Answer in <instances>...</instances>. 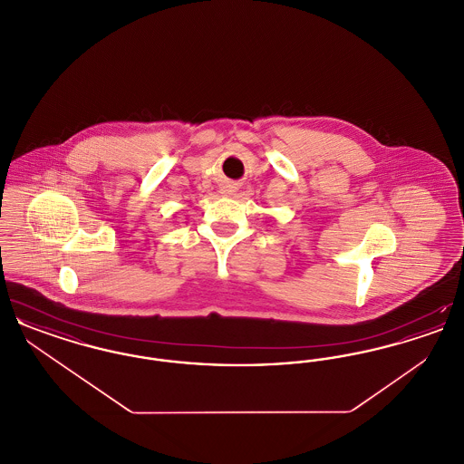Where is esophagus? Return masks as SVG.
Here are the masks:
<instances>
[{
    "mask_svg": "<svg viewBox=\"0 0 464 464\" xmlns=\"http://www.w3.org/2000/svg\"><path fill=\"white\" fill-rule=\"evenodd\" d=\"M238 189H240L238 182H233V180H227V179H224L221 186H219V191H221L222 195H235Z\"/></svg>",
    "mask_w": 464,
    "mask_h": 464,
    "instance_id": "esophagus-1",
    "label": "esophagus"
}]
</instances>
